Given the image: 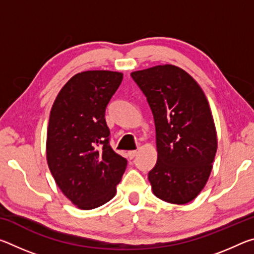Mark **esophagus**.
<instances>
[{
	"mask_svg": "<svg viewBox=\"0 0 254 254\" xmlns=\"http://www.w3.org/2000/svg\"><path fill=\"white\" fill-rule=\"evenodd\" d=\"M136 153H137L136 150H131V151L127 152V156H128V158H130V159H133V158L136 156Z\"/></svg>",
	"mask_w": 254,
	"mask_h": 254,
	"instance_id": "esophagus-1",
	"label": "esophagus"
}]
</instances>
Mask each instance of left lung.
<instances>
[{"instance_id":"8db88e82","label":"left lung","mask_w":254,"mask_h":254,"mask_svg":"<svg viewBox=\"0 0 254 254\" xmlns=\"http://www.w3.org/2000/svg\"><path fill=\"white\" fill-rule=\"evenodd\" d=\"M147 97L156 124L158 160L149 173L153 194L184 205L203 190L212 173L217 135L203 89L175 65L131 72Z\"/></svg>"}]
</instances>
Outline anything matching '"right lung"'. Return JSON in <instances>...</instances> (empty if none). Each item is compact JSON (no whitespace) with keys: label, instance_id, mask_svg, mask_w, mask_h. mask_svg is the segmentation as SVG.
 <instances>
[{"label":"right lung","instance_id":"right-lung-1","mask_svg":"<svg viewBox=\"0 0 254 254\" xmlns=\"http://www.w3.org/2000/svg\"><path fill=\"white\" fill-rule=\"evenodd\" d=\"M123 79L111 70L78 72L64 85L50 111L47 162L63 194L80 209L117 194L127 159L110 145L105 109Z\"/></svg>","mask_w":254,"mask_h":254}]
</instances>
